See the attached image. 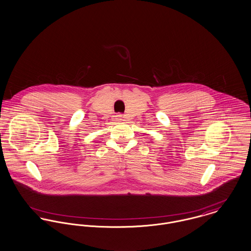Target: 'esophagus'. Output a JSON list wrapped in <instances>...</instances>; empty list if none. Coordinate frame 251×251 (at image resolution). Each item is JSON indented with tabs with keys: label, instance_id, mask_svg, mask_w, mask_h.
<instances>
[{
	"label": "esophagus",
	"instance_id": "obj_1",
	"mask_svg": "<svg viewBox=\"0 0 251 251\" xmlns=\"http://www.w3.org/2000/svg\"><path fill=\"white\" fill-rule=\"evenodd\" d=\"M122 119H123V114H122V113H117V114L115 115V120L121 121Z\"/></svg>",
	"mask_w": 251,
	"mask_h": 251
}]
</instances>
